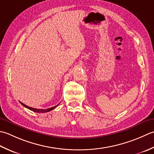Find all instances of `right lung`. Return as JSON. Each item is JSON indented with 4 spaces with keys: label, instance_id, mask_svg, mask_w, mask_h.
Segmentation results:
<instances>
[{
    "label": "right lung",
    "instance_id": "add662e5",
    "mask_svg": "<svg viewBox=\"0 0 154 154\" xmlns=\"http://www.w3.org/2000/svg\"><path fill=\"white\" fill-rule=\"evenodd\" d=\"M20 103L23 106H24L25 108H28V109H30V110H32V111H33V112H37V113H45V112H50V111H51V110H52V109H54V108H56V107H57L58 106V105H56V106H53V107H52V108H48V109H37V108H31V107H29V106H26V105H25V104H24L23 103H22V102H20Z\"/></svg>",
    "mask_w": 154,
    "mask_h": 154
}]
</instances>
